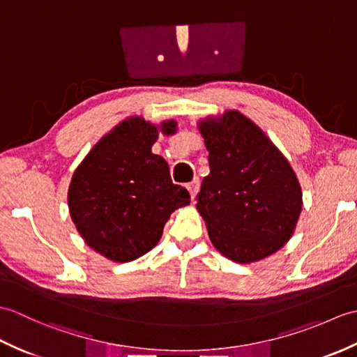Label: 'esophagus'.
Here are the masks:
<instances>
[{"label":"esophagus","instance_id":"34e87169","mask_svg":"<svg viewBox=\"0 0 357 357\" xmlns=\"http://www.w3.org/2000/svg\"><path fill=\"white\" fill-rule=\"evenodd\" d=\"M185 187H187V190L190 192L192 198H195L196 193H198V190H199V178H195V179L190 181V183H188Z\"/></svg>","mask_w":357,"mask_h":357}]
</instances>
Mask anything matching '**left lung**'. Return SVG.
<instances>
[{
	"instance_id": "1",
	"label": "left lung",
	"mask_w": 357,
	"mask_h": 357,
	"mask_svg": "<svg viewBox=\"0 0 357 357\" xmlns=\"http://www.w3.org/2000/svg\"><path fill=\"white\" fill-rule=\"evenodd\" d=\"M199 128L210 173L202 179L196 208L213 245L239 264L278 252L291 238L302 208L290 164L239 112L204 121Z\"/></svg>"
}]
</instances>
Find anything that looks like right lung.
Masks as SVG:
<instances>
[{
	"label": "right lung",
	"instance_id": "1",
	"mask_svg": "<svg viewBox=\"0 0 357 357\" xmlns=\"http://www.w3.org/2000/svg\"><path fill=\"white\" fill-rule=\"evenodd\" d=\"M174 121L161 130L174 132ZM158 128L142 118L121 123L90 150L69 187V210L95 252L115 262L138 259L162 236L174 210L190 204L172 183L169 164L151 153Z\"/></svg>",
	"mask_w": 357,
	"mask_h": 357
}]
</instances>
